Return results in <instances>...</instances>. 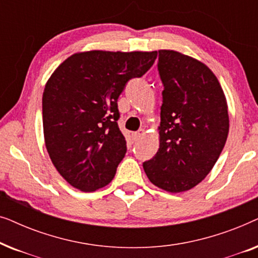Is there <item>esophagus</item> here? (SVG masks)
I'll use <instances>...</instances> for the list:
<instances>
[{
	"instance_id": "1",
	"label": "esophagus",
	"mask_w": 258,
	"mask_h": 258,
	"mask_svg": "<svg viewBox=\"0 0 258 258\" xmlns=\"http://www.w3.org/2000/svg\"><path fill=\"white\" fill-rule=\"evenodd\" d=\"M143 135H144V130H143V129H140L139 132H135V133H133V134H132V136H133V140H134V141L140 140L141 137H142Z\"/></svg>"
}]
</instances>
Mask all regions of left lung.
I'll list each match as a JSON object with an SVG mask.
<instances>
[{"mask_svg": "<svg viewBox=\"0 0 258 258\" xmlns=\"http://www.w3.org/2000/svg\"><path fill=\"white\" fill-rule=\"evenodd\" d=\"M162 91L160 149L143 163L150 182L169 192L199 184L216 163L229 133L221 84L202 62L158 50Z\"/></svg>", "mask_w": 258, "mask_h": 258, "instance_id": "obj_1", "label": "left lung"}]
</instances>
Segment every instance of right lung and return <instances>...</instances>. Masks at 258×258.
Segmentation results:
<instances>
[{
    "instance_id": "1",
    "label": "right lung",
    "mask_w": 258,
    "mask_h": 258,
    "mask_svg": "<svg viewBox=\"0 0 258 258\" xmlns=\"http://www.w3.org/2000/svg\"><path fill=\"white\" fill-rule=\"evenodd\" d=\"M156 57L157 51L79 52L49 79L42 97L45 147L69 184L94 191L114 178L126 153L117 100Z\"/></svg>"
}]
</instances>
